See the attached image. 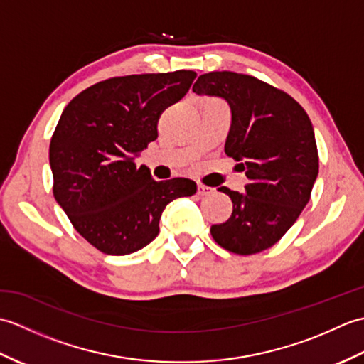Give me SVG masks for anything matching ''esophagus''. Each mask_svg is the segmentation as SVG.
<instances>
[{"mask_svg":"<svg viewBox=\"0 0 364 364\" xmlns=\"http://www.w3.org/2000/svg\"><path fill=\"white\" fill-rule=\"evenodd\" d=\"M213 192H214V189L210 188V186H205V184H198V186H197V194H198L200 197L211 196Z\"/></svg>","mask_w":364,"mask_h":364,"instance_id":"obj_1","label":"esophagus"}]
</instances>
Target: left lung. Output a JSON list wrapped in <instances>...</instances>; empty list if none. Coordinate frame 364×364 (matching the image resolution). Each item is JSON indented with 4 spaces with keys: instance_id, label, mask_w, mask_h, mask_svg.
Masks as SVG:
<instances>
[{
    "instance_id": "obj_1",
    "label": "left lung",
    "mask_w": 364,
    "mask_h": 364,
    "mask_svg": "<svg viewBox=\"0 0 364 364\" xmlns=\"http://www.w3.org/2000/svg\"><path fill=\"white\" fill-rule=\"evenodd\" d=\"M192 90L230 105L225 153L241 161L249 178L245 192L219 188L230 196L233 213L211 227L214 241L237 255L266 250L310 202L319 172L311 120L291 95L250 75L210 72L198 76Z\"/></svg>"
}]
</instances>
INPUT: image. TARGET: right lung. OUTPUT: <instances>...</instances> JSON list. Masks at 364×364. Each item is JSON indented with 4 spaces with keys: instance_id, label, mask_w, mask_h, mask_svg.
<instances>
[{
    "instance_id": "1",
    "label": "right lung",
    "mask_w": 364,
    "mask_h": 364,
    "mask_svg": "<svg viewBox=\"0 0 364 364\" xmlns=\"http://www.w3.org/2000/svg\"><path fill=\"white\" fill-rule=\"evenodd\" d=\"M197 73L176 70L109 78L82 90L50 142L53 194L75 230L106 255L144 249L166 206L191 197L188 178L156 181L134 158L158 137V120L188 94Z\"/></svg>"
}]
</instances>
